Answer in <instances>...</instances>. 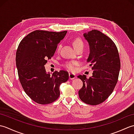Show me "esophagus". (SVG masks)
I'll list each match as a JSON object with an SVG mask.
<instances>
[{
    "label": "esophagus",
    "instance_id": "esophagus-1",
    "mask_svg": "<svg viewBox=\"0 0 134 134\" xmlns=\"http://www.w3.org/2000/svg\"><path fill=\"white\" fill-rule=\"evenodd\" d=\"M76 76L74 74H72V73H69V78L70 79H73L75 78Z\"/></svg>",
    "mask_w": 134,
    "mask_h": 134
}]
</instances>
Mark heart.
I'll list each match as a JSON object with an SVG mask.
<instances>
[{"label":"heart","mask_w":134,"mask_h":134,"mask_svg":"<svg viewBox=\"0 0 134 134\" xmlns=\"http://www.w3.org/2000/svg\"><path fill=\"white\" fill-rule=\"evenodd\" d=\"M72 45L74 48L75 49H76L79 47L83 46V42L81 38H76L75 39H74V40L72 41ZM60 47H61V45L60 44L58 45V48H57V51H58V52H59L60 51ZM78 64L79 63L77 61L74 60V61H70V62H65L63 65L67 70L70 71H75V66L78 65Z\"/></svg>","instance_id":"obj_1"}]
</instances>
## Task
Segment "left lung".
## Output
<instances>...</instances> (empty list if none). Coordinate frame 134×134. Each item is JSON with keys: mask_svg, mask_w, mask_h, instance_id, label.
Wrapping results in <instances>:
<instances>
[{"mask_svg": "<svg viewBox=\"0 0 134 134\" xmlns=\"http://www.w3.org/2000/svg\"><path fill=\"white\" fill-rule=\"evenodd\" d=\"M83 36L89 44L87 62L93 72L89 78L85 75L78 76L83 82L79 97L85 103L97 105L106 100L115 89L120 69V58L114 42L99 31L92 30Z\"/></svg>", "mask_w": 134, "mask_h": 134, "instance_id": "left-lung-1", "label": "left lung"}]
</instances>
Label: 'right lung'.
I'll use <instances>...</instances> for the list:
<instances>
[{"instance_id":"obj_1","label":"right lung","mask_w":134,"mask_h":134,"mask_svg":"<svg viewBox=\"0 0 134 134\" xmlns=\"http://www.w3.org/2000/svg\"><path fill=\"white\" fill-rule=\"evenodd\" d=\"M67 31L36 30L22 40L16 52L18 77L25 92L39 104H49L60 96L59 87L69 78L66 71L47 73L44 65L53 57Z\"/></svg>"}]
</instances>
